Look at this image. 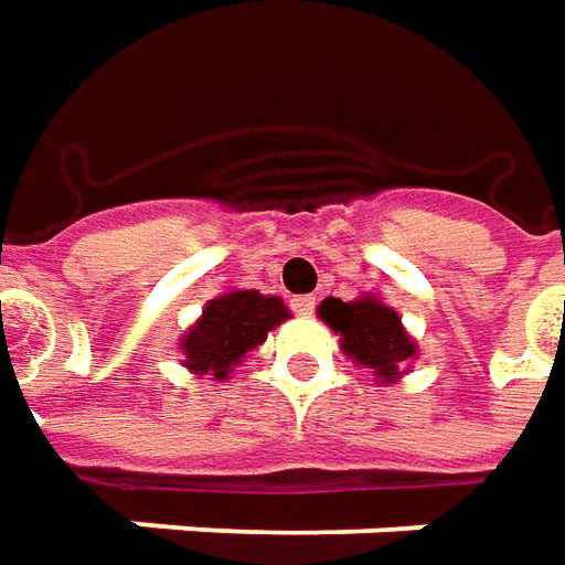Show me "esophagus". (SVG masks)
I'll return each instance as SVG.
<instances>
[{"mask_svg":"<svg viewBox=\"0 0 565 565\" xmlns=\"http://www.w3.org/2000/svg\"><path fill=\"white\" fill-rule=\"evenodd\" d=\"M290 306H294L297 316H312V312H316V297H309V294H306V297H294Z\"/></svg>","mask_w":565,"mask_h":565,"instance_id":"34e87169","label":"esophagus"}]
</instances>
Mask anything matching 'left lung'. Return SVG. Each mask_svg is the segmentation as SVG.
Instances as JSON below:
<instances>
[{
	"label": "left lung",
	"instance_id": "obj_1",
	"mask_svg": "<svg viewBox=\"0 0 565 565\" xmlns=\"http://www.w3.org/2000/svg\"><path fill=\"white\" fill-rule=\"evenodd\" d=\"M319 319L341 338L343 356L372 369L381 384L403 379L409 372L406 365L418 356L416 341L403 328L397 309L372 294L350 302L328 297L319 306Z\"/></svg>",
	"mask_w": 565,
	"mask_h": 565
}]
</instances>
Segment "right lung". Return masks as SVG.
I'll list each match as a JSON object with an SVG mask.
<instances>
[{"label":"right lung","mask_w":565,"mask_h":565,"mask_svg":"<svg viewBox=\"0 0 565 565\" xmlns=\"http://www.w3.org/2000/svg\"><path fill=\"white\" fill-rule=\"evenodd\" d=\"M287 319L290 312L281 297H268L259 290H224L222 297L205 302L203 316L184 331L178 343L184 353L181 365L193 375L227 381L246 353L263 347L268 331Z\"/></svg>","instance_id":"add662e5"}]
</instances>
